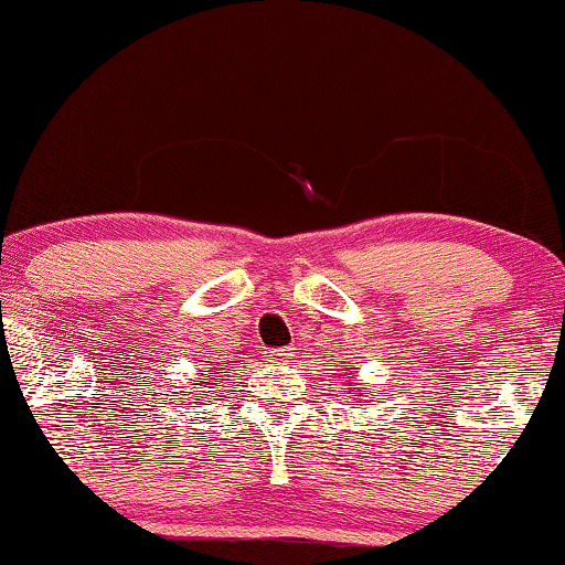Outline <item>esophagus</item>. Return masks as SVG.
Returning a JSON list of instances; mask_svg holds the SVG:
<instances>
[{
	"mask_svg": "<svg viewBox=\"0 0 565 565\" xmlns=\"http://www.w3.org/2000/svg\"><path fill=\"white\" fill-rule=\"evenodd\" d=\"M296 347H282V350H277V358L280 360H285V362H290V360H296Z\"/></svg>",
	"mask_w": 565,
	"mask_h": 565,
	"instance_id": "obj_1",
	"label": "esophagus"
}]
</instances>
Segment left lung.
Here are the masks:
<instances>
[{"instance_id":"1","label":"left lung","mask_w":565,"mask_h":565,"mask_svg":"<svg viewBox=\"0 0 565 565\" xmlns=\"http://www.w3.org/2000/svg\"><path fill=\"white\" fill-rule=\"evenodd\" d=\"M350 373H354V370H352V367H350Z\"/></svg>"}]
</instances>
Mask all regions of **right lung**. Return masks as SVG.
<instances>
[{"label":"right lung","mask_w":565,"mask_h":565,"mask_svg":"<svg viewBox=\"0 0 565 565\" xmlns=\"http://www.w3.org/2000/svg\"><path fill=\"white\" fill-rule=\"evenodd\" d=\"M223 365H226V362H223ZM215 383H221L218 367H203V370H200V377L192 385H195V388H213ZM198 392L201 393V396H207V393H211V391H195V396ZM182 393H188V391H182ZM192 404H200V397L192 401Z\"/></svg>","instance_id":"1"}]
</instances>
